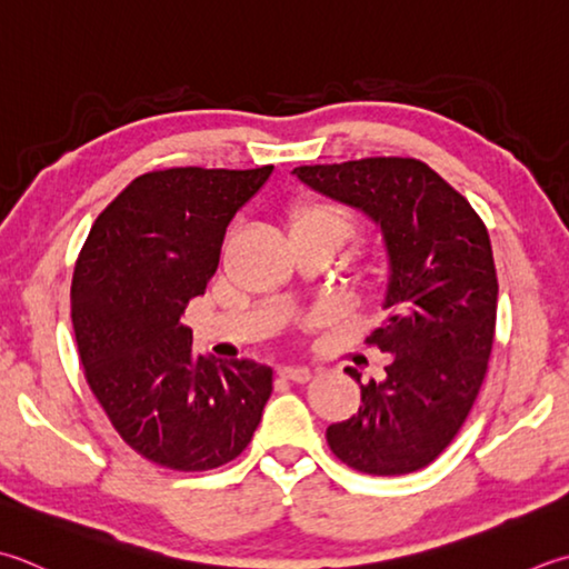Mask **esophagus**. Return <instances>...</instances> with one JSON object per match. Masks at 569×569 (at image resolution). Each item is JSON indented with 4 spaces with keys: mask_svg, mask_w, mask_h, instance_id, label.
<instances>
[{
    "mask_svg": "<svg viewBox=\"0 0 569 569\" xmlns=\"http://www.w3.org/2000/svg\"><path fill=\"white\" fill-rule=\"evenodd\" d=\"M278 377H283V380H291V382H308L310 370L308 367H281V370H278Z\"/></svg>",
    "mask_w": 569,
    "mask_h": 569,
    "instance_id": "obj_1",
    "label": "esophagus"
}]
</instances>
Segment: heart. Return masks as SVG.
<instances>
[{
	"label": "heart",
	"instance_id": "b5f03b06",
	"mask_svg": "<svg viewBox=\"0 0 569 569\" xmlns=\"http://www.w3.org/2000/svg\"><path fill=\"white\" fill-rule=\"evenodd\" d=\"M286 231L291 243L316 241L336 251L352 231V217L348 209L328 199H300L286 211ZM372 271H377V263Z\"/></svg>",
	"mask_w": 569,
	"mask_h": 569
}]
</instances>
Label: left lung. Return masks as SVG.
Returning a JSON list of instances; mask_svg holds the SVG:
<instances>
[{"mask_svg": "<svg viewBox=\"0 0 569 569\" xmlns=\"http://www.w3.org/2000/svg\"><path fill=\"white\" fill-rule=\"evenodd\" d=\"M313 192L362 211L382 231L387 278L367 342L389 355L362 405L330 425L332 453L360 473L402 476L429 466L469 417L493 348L498 278L481 217L429 164L365 158L303 164Z\"/></svg>", "mask_w": 569, "mask_h": 569, "instance_id": "8db88e82", "label": "left lung"}]
</instances>
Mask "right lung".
Wrapping results in <instances>:
<instances>
[{
	"label": "right lung",
	"mask_w": 569,
	"mask_h": 569,
	"mask_svg": "<svg viewBox=\"0 0 569 569\" xmlns=\"http://www.w3.org/2000/svg\"><path fill=\"white\" fill-rule=\"evenodd\" d=\"M271 172L142 174L100 211L76 261L71 320L86 380L122 441L164 469L237 459L271 397V367L194 355L182 322L217 271L229 221Z\"/></svg>",
	"instance_id": "obj_1"
}]
</instances>
